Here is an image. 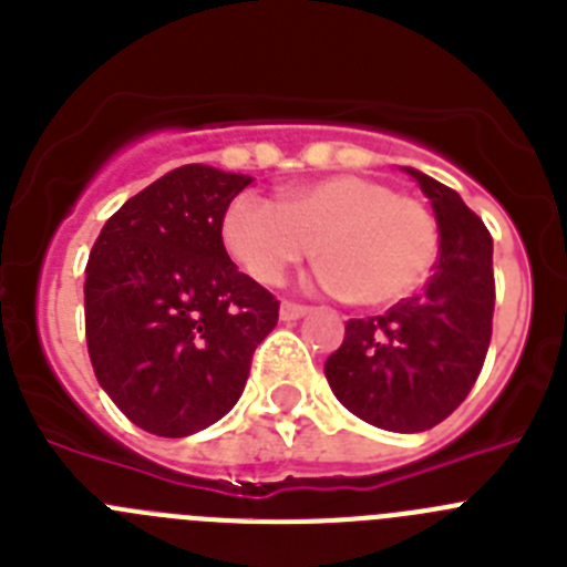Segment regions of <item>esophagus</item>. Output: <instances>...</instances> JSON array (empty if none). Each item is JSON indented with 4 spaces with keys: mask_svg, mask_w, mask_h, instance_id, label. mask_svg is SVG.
I'll return each instance as SVG.
<instances>
[{
    "mask_svg": "<svg viewBox=\"0 0 567 567\" xmlns=\"http://www.w3.org/2000/svg\"><path fill=\"white\" fill-rule=\"evenodd\" d=\"M303 315H309V307H303V303H292V300H284L280 303V320H298L303 318Z\"/></svg>",
    "mask_w": 567,
    "mask_h": 567,
    "instance_id": "obj_1",
    "label": "esophagus"
}]
</instances>
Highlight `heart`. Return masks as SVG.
Here are the masks:
<instances>
[{
    "label": "heart",
    "mask_w": 567,
    "mask_h": 567,
    "mask_svg": "<svg viewBox=\"0 0 567 567\" xmlns=\"http://www.w3.org/2000/svg\"><path fill=\"white\" fill-rule=\"evenodd\" d=\"M229 258L258 284L275 287L318 255V284L365 309L409 298L437 255L432 213L365 175H332L287 189L278 202L240 193L221 218Z\"/></svg>",
    "instance_id": "heart-1"
}]
</instances>
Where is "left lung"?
Returning a JSON list of instances; mask_svg holds the SVG:
<instances>
[{"mask_svg":"<svg viewBox=\"0 0 567 567\" xmlns=\"http://www.w3.org/2000/svg\"><path fill=\"white\" fill-rule=\"evenodd\" d=\"M434 207L440 255L434 275L385 315L352 318L327 360L334 398L385 432L443 423L477 383L491 343V233L457 193L405 167Z\"/></svg>","mask_w":567,"mask_h":567,"instance_id":"1","label":"left lung"}]
</instances>
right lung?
Listing matches in <instances>:
<instances>
[{
    "label": "right lung",
    "instance_id": "obj_1",
    "mask_svg": "<svg viewBox=\"0 0 567 567\" xmlns=\"http://www.w3.org/2000/svg\"><path fill=\"white\" fill-rule=\"evenodd\" d=\"M255 178L184 164L133 195L90 249L84 334L96 380L155 437L202 432L238 403L272 292L221 240L229 202Z\"/></svg>",
    "mask_w": 567,
    "mask_h": 567
}]
</instances>
